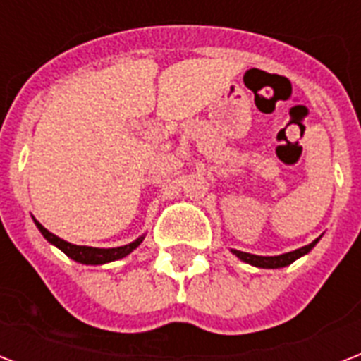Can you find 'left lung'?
<instances>
[{
	"label": "left lung",
	"instance_id": "1",
	"mask_svg": "<svg viewBox=\"0 0 361 361\" xmlns=\"http://www.w3.org/2000/svg\"><path fill=\"white\" fill-rule=\"evenodd\" d=\"M317 241H311L309 245L305 247H300L296 251H290V252H285V255H279V257H258V255H251V252H243V251H236V249H232V252L236 255L240 260L247 264H252V266H257V268H283V266H288L292 264L296 258L303 257V255H307L314 245H317Z\"/></svg>",
	"mask_w": 361,
	"mask_h": 361
}]
</instances>
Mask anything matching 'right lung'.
I'll return each mask as SVG.
<instances>
[{
  "mask_svg": "<svg viewBox=\"0 0 361 361\" xmlns=\"http://www.w3.org/2000/svg\"><path fill=\"white\" fill-rule=\"evenodd\" d=\"M37 228L41 231V234L44 238H47L50 243H54L56 247H59L61 251L67 255V257H71L73 260H76V262H82V264H106V262H112V260H118V258H123L127 257L133 249H136V247L140 245L142 240L144 238H138L136 241H133V243H129V245H123V247H114V249H99V247H86V245H73V243H69V241L61 240V238H58L56 234H52V232H48L44 226L41 225V223H37L35 221Z\"/></svg>",
  "mask_w": 361,
  "mask_h": 361,
  "instance_id": "add662e5",
  "label": "right lung"
}]
</instances>
